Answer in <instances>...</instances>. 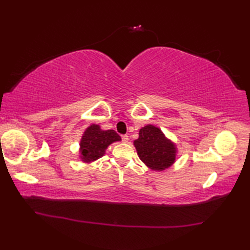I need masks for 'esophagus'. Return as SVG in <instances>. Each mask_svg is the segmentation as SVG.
<instances>
[{"instance_id":"esophagus-1","label":"esophagus","mask_w":250,"mask_h":250,"mask_svg":"<svg viewBox=\"0 0 250 250\" xmlns=\"http://www.w3.org/2000/svg\"><path fill=\"white\" fill-rule=\"evenodd\" d=\"M122 141H123L124 143H127L128 141H129V137H128L127 134H124V135H122Z\"/></svg>"}]
</instances>
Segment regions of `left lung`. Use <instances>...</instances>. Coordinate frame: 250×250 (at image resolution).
<instances>
[{"label":"left lung","instance_id":"left-lung-1","mask_svg":"<svg viewBox=\"0 0 250 250\" xmlns=\"http://www.w3.org/2000/svg\"><path fill=\"white\" fill-rule=\"evenodd\" d=\"M133 145L140 160L153 171L168 169L176 161V145L154 125L142 127L139 139L134 140Z\"/></svg>","mask_w":250,"mask_h":250}]
</instances>
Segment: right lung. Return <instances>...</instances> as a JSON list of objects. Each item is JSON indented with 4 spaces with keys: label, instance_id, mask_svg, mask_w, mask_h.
<instances>
[{
    "label": "right lung",
    "instance_id": "add662e5",
    "mask_svg": "<svg viewBox=\"0 0 250 250\" xmlns=\"http://www.w3.org/2000/svg\"><path fill=\"white\" fill-rule=\"evenodd\" d=\"M120 141L121 137L115 130H103L100 125L92 124L82 134L79 144L80 160L86 164L99 160L105 154L110 144Z\"/></svg>",
    "mask_w": 250,
    "mask_h": 250
}]
</instances>
